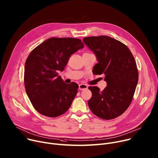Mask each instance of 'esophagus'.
Returning a JSON list of instances; mask_svg holds the SVG:
<instances>
[{
	"mask_svg": "<svg viewBox=\"0 0 158 158\" xmlns=\"http://www.w3.org/2000/svg\"><path fill=\"white\" fill-rule=\"evenodd\" d=\"M88 89V86L87 85H85V84L79 85V89L81 90H85V89Z\"/></svg>",
	"mask_w": 158,
	"mask_h": 158,
	"instance_id": "34e87169",
	"label": "esophagus"
}]
</instances>
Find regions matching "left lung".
Segmentation results:
<instances>
[{
    "instance_id": "left-lung-1",
    "label": "left lung",
    "mask_w": 158,
    "mask_h": 158,
    "mask_svg": "<svg viewBox=\"0 0 158 158\" xmlns=\"http://www.w3.org/2000/svg\"><path fill=\"white\" fill-rule=\"evenodd\" d=\"M83 41L98 60L95 73L104 74L107 81L102 91L98 87H89L92 94L89 106L100 118H116L127 110L135 91L139 72L134 57L126 45L107 36L89 37Z\"/></svg>"
}]
</instances>
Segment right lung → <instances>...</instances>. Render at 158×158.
<instances>
[{"label": "right lung", "mask_w": 158, "mask_h": 158, "mask_svg": "<svg viewBox=\"0 0 158 158\" xmlns=\"http://www.w3.org/2000/svg\"><path fill=\"white\" fill-rule=\"evenodd\" d=\"M84 47L75 38H50L30 53L25 66L24 82L35 110L47 117L66 113L78 92V85L66 84L58 71H63L70 56Z\"/></svg>", "instance_id": "add662e5"}]
</instances>
